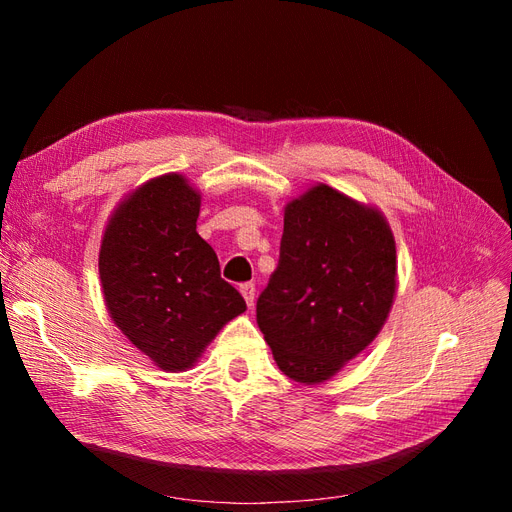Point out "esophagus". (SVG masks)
<instances>
[{"label":"esophagus","mask_w":512,"mask_h":512,"mask_svg":"<svg viewBox=\"0 0 512 512\" xmlns=\"http://www.w3.org/2000/svg\"><path fill=\"white\" fill-rule=\"evenodd\" d=\"M241 294H243V299H245V303H247V307H254V301H256V284L254 282H245V284H241Z\"/></svg>","instance_id":"esophagus-1"}]
</instances>
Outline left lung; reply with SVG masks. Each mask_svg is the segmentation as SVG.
<instances>
[{
    "instance_id": "8db88e82",
    "label": "left lung",
    "mask_w": 512,
    "mask_h": 512,
    "mask_svg": "<svg viewBox=\"0 0 512 512\" xmlns=\"http://www.w3.org/2000/svg\"><path fill=\"white\" fill-rule=\"evenodd\" d=\"M395 239L376 209L316 185L284 213L280 260L256 301V322L288 378L329 380L365 350L389 316Z\"/></svg>"
}]
</instances>
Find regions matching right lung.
Listing matches in <instances>:
<instances>
[{
    "label": "right lung",
    "mask_w": 512,
    "mask_h": 512,
    "mask_svg": "<svg viewBox=\"0 0 512 512\" xmlns=\"http://www.w3.org/2000/svg\"><path fill=\"white\" fill-rule=\"evenodd\" d=\"M200 196L181 175L151 179L106 226L100 280L106 307L130 342L166 371L194 365L228 320L245 312L196 232Z\"/></svg>",
    "instance_id": "obj_1"
}]
</instances>
